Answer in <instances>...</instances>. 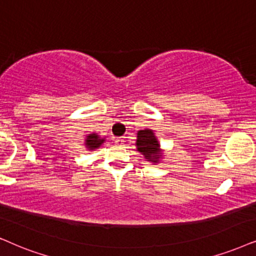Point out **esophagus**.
I'll use <instances>...</instances> for the list:
<instances>
[{
	"mask_svg": "<svg viewBox=\"0 0 256 256\" xmlns=\"http://www.w3.org/2000/svg\"><path fill=\"white\" fill-rule=\"evenodd\" d=\"M116 144L117 145H122L124 144V139H122V137H119L116 139Z\"/></svg>",
	"mask_w": 256,
	"mask_h": 256,
	"instance_id": "esophagus-1",
	"label": "esophagus"
}]
</instances>
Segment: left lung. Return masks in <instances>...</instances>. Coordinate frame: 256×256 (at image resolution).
Returning <instances> with one entry per match:
<instances>
[{
	"label": "left lung",
	"instance_id": "left-lung-1",
	"mask_svg": "<svg viewBox=\"0 0 256 256\" xmlns=\"http://www.w3.org/2000/svg\"><path fill=\"white\" fill-rule=\"evenodd\" d=\"M137 151L143 154L144 158L151 163H158L163 154H162L160 144L158 143V139L154 136V131L150 128L139 130L137 132Z\"/></svg>",
	"mask_w": 256,
	"mask_h": 256
}]
</instances>
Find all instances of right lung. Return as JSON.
Returning <instances> with one entry per match:
<instances>
[{
  "instance_id": "1",
  "label": "right lung",
  "mask_w": 256,
  "mask_h": 256,
  "mask_svg": "<svg viewBox=\"0 0 256 256\" xmlns=\"http://www.w3.org/2000/svg\"><path fill=\"white\" fill-rule=\"evenodd\" d=\"M104 142H105V139L100 138L96 134H90L88 136H86L85 145H86V148L90 151V150H96V148H98L100 145L104 143Z\"/></svg>"
}]
</instances>
